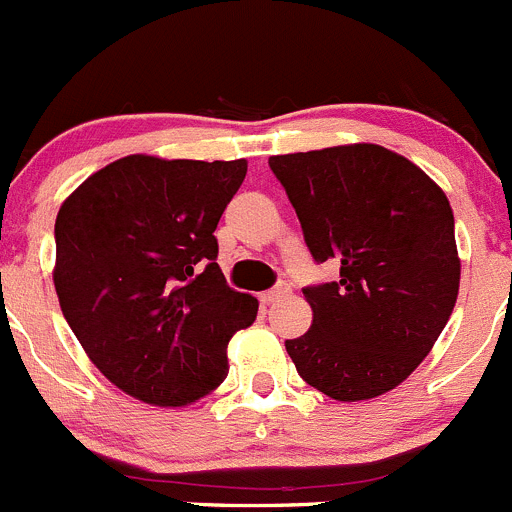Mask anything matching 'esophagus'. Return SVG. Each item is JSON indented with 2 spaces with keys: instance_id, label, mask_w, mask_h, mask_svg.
<instances>
[{
  "instance_id": "obj_1",
  "label": "esophagus",
  "mask_w": 512,
  "mask_h": 512,
  "mask_svg": "<svg viewBox=\"0 0 512 512\" xmlns=\"http://www.w3.org/2000/svg\"><path fill=\"white\" fill-rule=\"evenodd\" d=\"M288 293H291V288H288V283H278L276 288H271V291H263V293H258V301L261 303H273V301H278V298H283V296H288Z\"/></svg>"
}]
</instances>
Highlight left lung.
I'll list each match as a JSON object with an SVG mask.
<instances>
[{
	"instance_id": "left-lung-1",
	"label": "left lung",
	"mask_w": 512,
	"mask_h": 512,
	"mask_svg": "<svg viewBox=\"0 0 512 512\" xmlns=\"http://www.w3.org/2000/svg\"><path fill=\"white\" fill-rule=\"evenodd\" d=\"M303 239L341 278L303 288L313 323L286 351L333 401L378 398L428 356L460 286L453 209L406 156L378 144L271 156Z\"/></svg>"
}]
</instances>
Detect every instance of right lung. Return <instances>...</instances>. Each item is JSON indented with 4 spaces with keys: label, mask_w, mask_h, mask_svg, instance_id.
<instances>
[{
    "label": "right lung",
    "mask_w": 512,
    "mask_h": 512,
    "mask_svg": "<svg viewBox=\"0 0 512 512\" xmlns=\"http://www.w3.org/2000/svg\"><path fill=\"white\" fill-rule=\"evenodd\" d=\"M246 159L131 154L91 174L54 224V288L89 361L126 396L191 406L224 383L258 301L226 286L216 226Z\"/></svg>",
    "instance_id": "add662e5"
}]
</instances>
